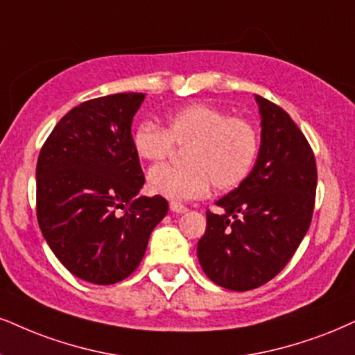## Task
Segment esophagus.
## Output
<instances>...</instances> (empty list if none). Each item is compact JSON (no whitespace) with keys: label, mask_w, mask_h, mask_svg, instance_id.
Segmentation results:
<instances>
[{"label":"esophagus","mask_w":355,"mask_h":355,"mask_svg":"<svg viewBox=\"0 0 355 355\" xmlns=\"http://www.w3.org/2000/svg\"><path fill=\"white\" fill-rule=\"evenodd\" d=\"M169 209L173 212H176V214H184V212H187V207L184 204H181V202H171L169 204Z\"/></svg>","instance_id":"1"}]
</instances>
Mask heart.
Returning <instances> with one entry per match:
<instances>
[{
	"mask_svg": "<svg viewBox=\"0 0 355 355\" xmlns=\"http://www.w3.org/2000/svg\"><path fill=\"white\" fill-rule=\"evenodd\" d=\"M131 144L144 161H163L174 144L186 148V166L161 164L148 174L153 194L171 200H192L217 191L242 184L260 151V133L250 120L229 116L222 108L192 103L166 115L164 128L150 121L137 126Z\"/></svg>",
	"mask_w": 355,
	"mask_h": 355,
	"instance_id": "obj_1",
	"label": "heart"
}]
</instances>
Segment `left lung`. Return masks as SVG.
I'll return each mask as SVG.
<instances>
[{
  "mask_svg": "<svg viewBox=\"0 0 355 355\" xmlns=\"http://www.w3.org/2000/svg\"><path fill=\"white\" fill-rule=\"evenodd\" d=\"M261 144L248 178L207 211L198 243L204 273L218 286L248 291L286 266L309 229L318 169L308 139L282 107L255 95Z\"/></svg>",
  "mask_w": 355,
  "mask_h": 355,
  "instance_id": "1",
  "label": "left lung"
}]
</instances>
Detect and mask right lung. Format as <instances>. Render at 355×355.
Returning a JSON list of instances; mask_svg holds the SVG:
<instances>
[{
    "mask_svg": "<svg viewBox=\"0 0 355 355\" xmlns=\"http://www.w3.org/2000/svg\"><path fill=\"white\" fill-rule=\"evenodd\" d=\"M143 100L133 92L87 100L60 118L39 153V227L60 263L84 282L128 278L168 214L164 198L138 194L144 176L131 121Z\"/></svg>",
    "mask_w": 355,
    "mask_h": 355,
    "instance_id": "right-lung-1",
    "label": "right lung"
}]
</instances>
